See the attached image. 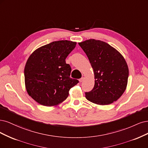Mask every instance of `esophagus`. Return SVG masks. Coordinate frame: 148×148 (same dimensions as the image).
<instances>
[{
    "instance_id": "esophagus-1",
    "label": "esophagus",
    "mask_w": 148,
    "mask_h": 148,
    "mask_svg": "<svg viewBox=\"0 0 148 148\" xmlns=\"http://www.w3.org/2000/svg\"><path fill=\"white\" fill-rule=\"evenodd\" d=\"M84 80V77H82V78H80V79H79L80 82H82Z\"/></svg>"
}]
</instances>
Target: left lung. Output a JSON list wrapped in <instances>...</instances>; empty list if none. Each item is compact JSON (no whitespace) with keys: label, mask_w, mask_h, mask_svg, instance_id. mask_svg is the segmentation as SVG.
Wrapping results in <instances>:
<instances>
[{"label":"left lung","mask_w":148,"mask_h":148,"mask_svg":"<svg viewBox=\"0 0 148 148\" xmlns=\"http://www.w3.org/2000/svg\"><path fill=\"white\" fill-rule=\"evenodd\" d=\"M93 69L95 85L85 97L100 105L116 101L125 92L128 68L122 55L107 43L89 39L79 43Z\"/></svg>","instance_id":"obj_1"}]
</instances>
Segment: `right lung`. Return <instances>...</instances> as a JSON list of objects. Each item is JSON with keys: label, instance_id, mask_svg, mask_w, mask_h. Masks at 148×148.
Segmentation results:
<instances>
[{"label": "right lung", "instance_id": "1", "mask_svg": "<svg viewBox=\"0 0 148 148\" xmlns=\"http://www.w3.org/2000/svg\"><path fill=\"white\" fill-rule=\"evenodd\" d=\"M76 45L69 40L52 42L35 50L25 68L27 93L46 106H55L68 98L79 80L70 77L71 68L66 58Z\"/></svg>", "mask_w": 148, "mask_h": 148}]
</instances>
